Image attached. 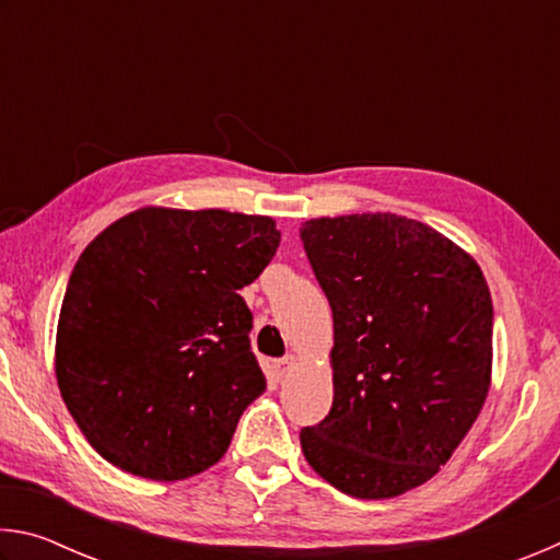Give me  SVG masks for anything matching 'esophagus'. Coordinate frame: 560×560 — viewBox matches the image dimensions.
I'll list each match as a JSON object with an SVG mask.
<instances>
[{
    "instance_id": "obj_1",
    "label": "esophagus",
    "mask_w": 560,
    "mask_h": 560,
    "mask_svg": "<svg viewBox=\"0 0 560 560\" xmlns=\"http://www.w3.org/2000/svg\"><path fill=\"white\" fill-rule=\"evenodd\" d=\"M296 363V358L293 355H287V358H279V360H273V373H277V381H283V377L289 375V371H291V365Z\"/></svg>"
}]
</instances>
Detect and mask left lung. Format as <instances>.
<instances>
[{"instance_id":"8db88e82","label":"left lung","mask_w":560,"mask_h":560,"mask_svg":"<svg viewBox=\"0 0 560 560\" xmlns=\"http://www.w3.org/2000/svg\"><path fill=\"white\" fill-rule=\"evenodd\" d=\"M334 311V405L303 457L355 499H390L447 464L491 383L494 306L479 264L390 212L301 226Z\"/></svg>"}]
</instances>
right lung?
Returning a JSON list of instances; mask_svg holds the SVG:
<instances>
[{"instance_id": "add662e5", "label": "right lung", "mask_w": 560, "mask_h": 560, "mask_svg": "<svg viewBox=\"0 0 560 560\" xmlns=\"http://www.w3.org/2000/svg\"><path fill=\"white\" fill-rule=\"evenodd\" d=\"M271 217L143 207L75 261L56 330V381L103 459L177 481L224 457L267 390L240 289L277 254Z\"/></svg>"}]
</instances>
